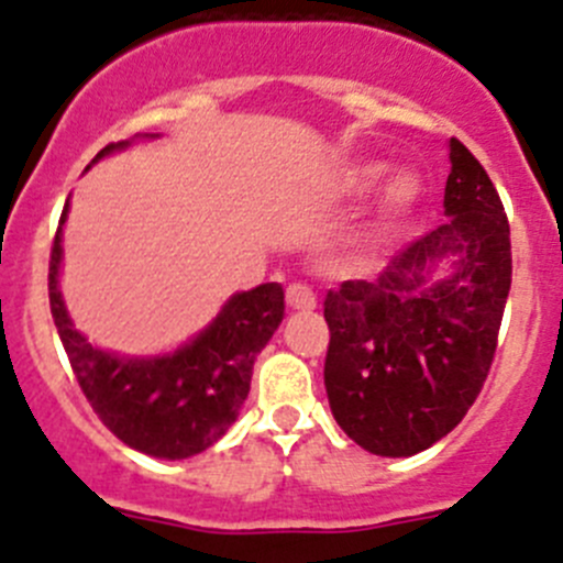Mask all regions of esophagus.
<instances>
[{"mask_svg": "<svg viewBox=\"0 0 563 563\" xmlns=\"http://www.w3.org/2000/svg\"><path fill=\"white\" fill-rule=\"evenodd\" d=\"M285 298H287V307L298 309V312H309V309L318 307V298H314L312 287L301 285V282H292V285H287Z\"/></svg>", "mask_w": 563, "mask_h": 563, "instance_id": "esophagus-1", "label": "esophagus"}]
</instances>
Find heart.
<instances>
[{
  "instance_id": "b5f03b06",
  "label": "heart",
  "mask_w": 563,
  "mask_h": 563,
  "mask_svg": "<svg viewBox=\"0 0 563 563\" xmlns=\"http://www.w3.org/2000/svg\"><path fill=\"white\" fill-rule=\"evenodd\" d=\"M378 174H382V165H362L351 176V187L353 190H365ZM420 179L415 174H409V170H400V174L389 176L387 185L382 187V196H378V229L382 232H393L415 210V205L420 201Z\"/></svg>"
}]
</instances>
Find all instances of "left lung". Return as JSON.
I'll list each match as a JSON object with an SVG mask.
<instances>
[{"instance_id":"left-lung-1","label":"left lung","mask_w":563,"mask_h":563,"mask_svg":"<svg viewBox=\"0 0 563 563\" xmlns=\"http://www.w3.org/2000/svg\"><path fill=\"white\" fill-rule=\"evenodd\" d=\"M445 212L376 282H342L323 301L331 415L376 456H415L451 433L495 358L511 290L508 218L484 165L456 137ZM439 258L452 260V273L431 283Z\"/></svg>"}]
</instances>
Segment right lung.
Wrapping results in <instances>:
<instances>
[{
	"instance_id": "add662e5",
	"label": "right lung",
	"mask_w": 563,
	"mask_h": 563,
	"mask_svg": "<svg viewBox=\"0 0 563 563\" xmlns=\"http://www.w3.org/2000/svg\"><path fill=\"white\" fill-rule=\"evenodd\" d=\"M110 143L99 157L124 148ZM96 157V159H99ZM68 201L49 256V307L71 371L99 420L124 445L157 459H187L216 445L249 398L254 358L285 318L282 285L229 298L216 320L179 351L126 358L90 345L68 318L57 290Z\"/></svg>"
}]
</instances>
